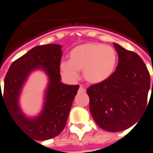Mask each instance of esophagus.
Here are the masks:
<instances>
[{"label": "esophagus", "instance_id": "34e87169", "mask_svg": "<svg viewBox=\"0 0 153 153\" xmlns=\"http://www.w3.org/2000/svg\"><path fill=\"white\" fill-rule=\"evenodd\" d=\"M79 90L81 91H86V89H85V88H84V87H83L82 86H81V87H80V89H79Z\"/></svg>", "mask_w": 153, "mask_h": 153}]
</instances>
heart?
I'll return each mask as SVG.
<instances>
[{"instance_id":"heart-1","label":"heart","mask_w":153,"mask_h":153,"mask_svg":"<svg viewBox=\"0 0 153 153\" xmlns=\"http://www.w3.org/2000/svg\"><path fill=\"white\" fill-rule=\"evenodd\" d=\"M117 55L111 46L100 43L89 42L74 47L69 53V61L60 64L62 74L69 80L78 77V71H83V76L92 84L105 82L114 72Z\"/></svg>"}]
</instances>
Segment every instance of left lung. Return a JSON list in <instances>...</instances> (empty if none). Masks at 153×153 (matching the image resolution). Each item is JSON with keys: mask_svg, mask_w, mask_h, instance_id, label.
Wrapping results in <instances>:
<instances>
[{"mask_svg": "<svg viewBox=\"0 0 153 153\" xmlns=\"http://www.w3.org/2000/svg\"><path fill=\"white\" fill-rule=\"evenodd\" d=\"M113 45L119 58L116 71L105 82L87 89L94 121L111 132L124 131L137 122L147 107L150 89V75L143 59L117 43Z\"/></svg>", "mask_w": 153, "mask_h": 153, "instance_id": "8db88e82", "label": "left lung"}]
</instances>
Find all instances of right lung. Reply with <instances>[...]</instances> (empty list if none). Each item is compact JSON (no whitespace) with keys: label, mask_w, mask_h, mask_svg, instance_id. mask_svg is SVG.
Returning a JSON list of instances; mask_svg holds the SVG:
<instances>
[{"label":"right lung","mask_w":153,"mask_h":153,"mask_svg":"<svg viewBox=\"0 0 153 153\" xmlns=\"http://www.w3.org/2000/svg\"><path fill=\"white\" fill-rule=\"evenodd\" d=\"M62 55L61 45L35 46L12 62L5 77L3 96L1 90V107L3 103L17 126L36 141L53 138L62 131L79 89L78 85L71 86L61 82ZM38 69L46 72L49 82L42 112L30 119L22 112L19 97L28 76Z\"/></svg>","instance_id":"right-lung-1"}]
</instances>
